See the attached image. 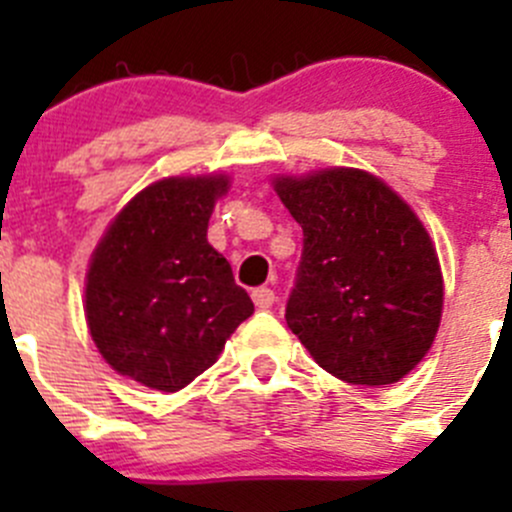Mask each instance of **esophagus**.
<instances>
[{"label": "esophagus", "mask_w": 512, "mask_h": 512, "mask_svg": "<svg viewBox=\"0 0 512 512\" xmlns=\"http://www.w3.org/2000/svg\"><path fill=\"white\" fill-rule=\"evenodd\" d=\"M252 302H255L260 309H270L272 304L277 302V297L270 287H257L252 289Z\"/></svg>", "instance_id": "1"}]
</instances>
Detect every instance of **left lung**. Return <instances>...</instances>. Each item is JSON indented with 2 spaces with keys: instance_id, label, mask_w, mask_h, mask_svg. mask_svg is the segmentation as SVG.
Listing matches in <instances>:
<instances>
[{
  "instance_id": "8db88e82",
  "label": "left lung",
  "mask_w": 512,
  "mask_h": 512,
  "mask_svg": "<svg viewBox=\"0 0 512 512\" xmlns=\"http://www.w3.org/2000/svg\"><path fill=\"white\" fill-rule=\"evenodd\" d=\"M275 190L304 232L287 327L347 384L404 379L441 324L443 277L426 227L384 180L356 168L282 175Z\"/></svg>"
}]
</instances>
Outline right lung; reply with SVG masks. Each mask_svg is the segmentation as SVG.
Segmentation results:
<instances>
[{
  "mask_svg": "<svg viewBox=\"0 0 512 512\" xmlns=\"http://www.w3.org/2000/svg\"><path fill=\"white\" fill-rule=\"evenodd\" d=\"M225 175L148 185L108 225L86 275V322L128 379L178 391L218 361L255 312L230 262L208 242Z\"/></svg>",
  "mask_w": 512,
  "mask_h": 512,
  "instance_id": "add662e5",
  "label": "right lung"
}]
</instances>
